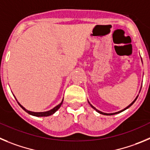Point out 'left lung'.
I'll return each instance as SVG.
<instances>
[{
  "mask_svg": "<svg viewBox=\"0 0 150 150\" xmlns=\"http://www.w3.org/2000/svg\"><path fill=\"white\" fill-rule=\"evenodd\" d=\"M141 61H142V59H141ZM140 91H141V90H140ZM137 97H138V95L137 96V97H136V98H134V100L133 101V102H132V103L130 104V105H128L127 107H126V108H124V109H122V110H120V111H118V112H115V113H110V114H108V113H104V112H102V111H100V110H98V109H96V108L94 107V106H93V105H92L90 103V102H89L88 100H87V101H88V102H89V104H90V106H91V107L93 108L94 110H96V111L98 112V113H99V114H103V115H114V114H119V113H121V112L124 111V110H126V109H128V108H129V107H131V106H132V105H133V104L134 103V102H135V101H136V99H137Z\"/></svg>",
  "mask_w": 150,
  "mask_h": 150,
  "instance_id": "obj_1",
  "label": "left lung"
}]
</instances>
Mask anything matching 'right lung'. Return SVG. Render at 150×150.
Wrapping results in <instances>:
<instances>
[{"mask_svg":"<svg viewBox=\"0 0 150 150\" xmlns=\"http://www.w3.org/2000/svg\"><path fill=\"white\" fill-rule=\"evenodd\" d=\"M15 98H16V97H15ZM16 101H17V99H16ZM63 100H62V102H60V103L59 104V105H57L56 107H54V108L51 109V110H47V111H44V112H33V111H30V110H27V109L23 107L22 105H21V104H20L19 102H18V101H17L18 104L20 105V106H21V108L23 109V110H25V111H26L27 113H28V114H30V115L35 116V117H48V116L52 115V114H54L55 112H56L57 110L59 108H60V106H61V105H62V104H63Z\"/></svg>","mask_w":150,"mask_h":150,"instance_id":"add662e5","label":"right lung"}]
</instances>
